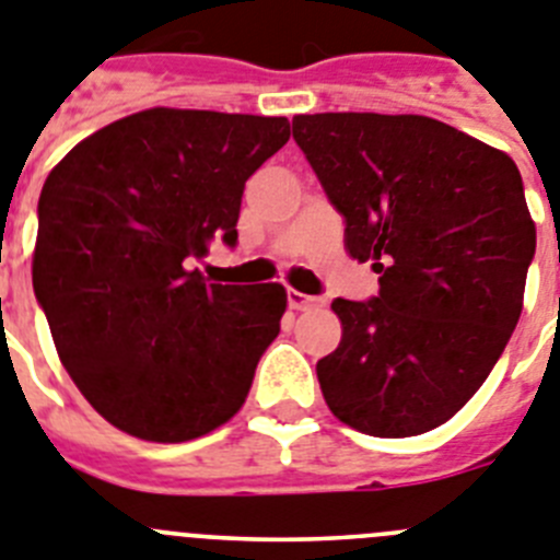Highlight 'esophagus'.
Here are the masks:
<instances>
[{"mask_svg": "<svg viewBox=\"0 0 560 560\" xmlns=\"http://www.w3.org/2000/svg\"><path fill=\"white\" fill-rule=\"evenodd\" d=\"M315 295H306V292H299V290H287V304L292 306V310H310V306H317Z\"/></svg>", "mask_w": 560, "mask_h": 560, "instance_id": "esophagus-1", "label": "esophagus"}]
</instances>
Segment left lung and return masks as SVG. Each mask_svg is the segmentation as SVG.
<instances>
[{
  "label": "left lung",
  "mask_w": 560,
  "mask_h": 560,
  "mask_svg": "<svg viewBox=\"0 0 560 560\" xmlns=\"http://www.w3.org/2000/svg\"><path fill=\"white\" fill-rule=\"evenodd\" d=\"M292 139L380 292L335 299L317 360L329 410L365 435H421L488 380L522 315L536 225L511 155L430 117L301 114Z\"/></svg>",
  "instance_id": "left-lung-1"
}]
</instances>
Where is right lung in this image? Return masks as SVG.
Listing matches in <instances>:
<instances>
[{
	"mask_svg": "<svg viewBox=\"0 0 560 560\" xmlns=\"http://www.w3.org/2000/svg\"><path fill=\"white\" fill-rule=\"evenodd\" d=\"M290 139L284 117L150 108L105 125L49 173L33 290L89 405L133 438L225 424L281 329V284H206L236 245L245 180Z\"/></svg>",
	"mask_w": 560,
	"mask_h": 560,
	"instance_id": "add662e5",
	"label": "right lung"
}]
</instances>
